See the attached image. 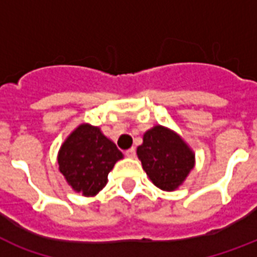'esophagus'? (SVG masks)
Returning <instances> with one entry per match:
<instances>
[{
    "instance_id": "obj_1",
    "label": "esophagus",
    "mask_w": 257,
    "mask_h": 257,
    "mask_svg": "<svg viewBox=\"0 0 257 257\" xmlns=\"http://www.w3.org/2000/svg\"><path fill=\"white\" fill-rule=\"evenodd\" d=\"M125 155H126V157H131V159H133V157H136V149L135 148L128 149V151L125 152Z\"/></svg>"
}]
</instances>
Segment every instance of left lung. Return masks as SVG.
Returning <instances> with one entry per match:
<instances>
[{
	"label": "left lung",
	"mask_w": 257,
	"mask_h": 257,
	"mask_svg": "<svg viewBox=\"0 0 257 257\" xmlns=\"http://www.w3.org/2000/svg\"><path fill=\"white\" fill-rule=\"evenodd\" d=\"M137 156L152 183L164 191H175L195 165V156L188 145L160 125L145 133Z\"/></svg>",
	"instance_id": "8db88e82"
}]
</instances>
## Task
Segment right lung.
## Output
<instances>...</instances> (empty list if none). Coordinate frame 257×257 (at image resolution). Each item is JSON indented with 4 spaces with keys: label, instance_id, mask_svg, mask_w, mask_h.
Instances as JSON below:
<instances>
[{
    "label": "right lung",
    "instance_id": "1",
    "mask_svg": "<svg viewBox=\"0 0 257 257\" xmlns=\"http://www.w3.org/2000/svg\"><path fill=\"white\" fill-rule=\"evenodd\" d=\"M122 153L96 126L80 125L58 152L60 172L76 192L94 196L105 187L108 173Z\"/></svg>",
    "mask_w": 257,
    "mask_h": 257
}]
</instances>
